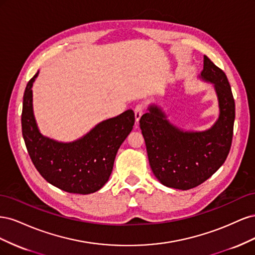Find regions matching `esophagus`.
I'll return each instance as SVG.
<instances>
[{
  "label": "esophagus",
  "instance_id": "34e87169",
  "mask_svg": "<svg viewBox=\"0 0 255 255\" xmlns=\"http://www.w3.org/2000/svg\"><path fill=\"white\" fill-rule=\"evenodd\" d=\"M134 113H135L136 122L138 123V121H139V119H140V117L142 116V114L144 113V106H143V104H137V105L135 106Z\"/></svg>",
  "mask_w": 255,
  "mask_h": 255
}]
</instances>
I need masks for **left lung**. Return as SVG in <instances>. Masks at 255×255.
Instances as JSON below:
<instances>
[{
  "instance_id": "left-lung-1",
  "label": "left lung",
  "mask_w": 255,
  "mask_h": 255,
  "mask_svg": "<svg viewBox=\"0 0 255 255\" xmlns=\"http://www.w3.org/2000/svg\"><path fill=\"white\" fill-rule=\"evenodd\" d=\"M201 76L215 84L218 96L220 115L212 128L184 133L156 106L139 120L152 171L167 187L187 190L202 184L225 163L232 144L235 101L227 75L204 55Z\"/></svg>"
}]
</instances>
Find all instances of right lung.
Returning <instances> with one entry per match:
<instances>
[{
  "label": "right lung",
  "mask_w": 255,
  "mask_h": 255,
  "mask_svg": "<svg viewBox=\"0 0 255 255\" xmlns=\"http://www.w3.org/2000/svg\"><path fill=\"white\" fill-rule=\"evenodd\" d=\"M30 79L23 95L22 135L28 155L45 181L71 194L87 195L101 188L112 173L116 154L133 128L135 114L128 110L105 120L71 143L43 137L37 128L32 107Z\"/></svg>",
  "instance_id": "right-lung-1"
}]
</instances>
